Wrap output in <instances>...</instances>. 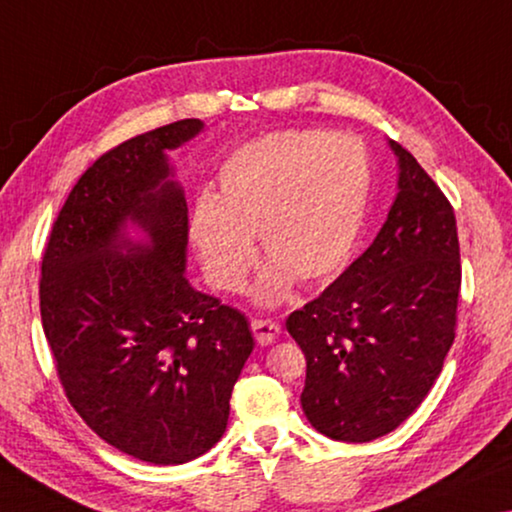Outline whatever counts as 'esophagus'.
Segmentation results:
<instances>
[{
    "label": "esophagus",
    "instance_id": "34e87169",
    "mask_svg": "<svg viewBox=\"0 0 512 512\" xmlns=\"http://www.w3.org/2000/svg\"><path fill=\"white\" fill-rule=\"evenodd\" d=\"M251 329H254V336L258 345H270L274 343V338L279 336L281 327L277 320H270V318H254L251 320Z\"/></svg>",
    "mask_w": 512,
    "mask_h": 512
}]
</instances>
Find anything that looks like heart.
<instances>
[{"mask_svg":"<svg viewBox=\"0 0 512 512\" xmlns=\"http://www.w3.org/2000/svg\"><path fill=\"white\" fill-rule=\"evenodd\" d=\"M371 192L364 146L320 130L270 132L226 157L217 192L201 194L190 238L217 290L238 293L256 261L254 235L272 258L258 286L277 302L293 279L322 286L336 279L355 251Z\"/></svg>","mask_w":512,"mask_h":512,"instance_id":"obj_1","label":"heart"}]
</instances>
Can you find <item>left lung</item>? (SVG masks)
Here are the masks:
<instances>
[{"label": "left lung", "instance_id": "left-lung-1", "mask_svg": "<svg viewBox=\"0 0 512 512\" xmlns=\"http://www.w3.org/2000/svg\"><path fill=\"white\" fill-rule=\"evenodd\" d=\"M391 148L398 196L373 245L286 320L306 357L302 410L338 442L396 430L442 373L458 322L453 206L410 151Z\"/></svg>", "mask_w": 512, "mask_h": 512}]
</instances>
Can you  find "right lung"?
I'll return each instance as SVG.
<instances>
[{
	"label": "right lung",
	"instance_id": "1",
	"mask_svg": "<svg viewBox=\"0 0 512 512\" xmlns=\"http://www.w3.org/2000/svg\"><path fill=\"white\" fill-rule=\"evenodd\" d=\"M183 119L100 155L54 219L41 320L61 387L98 437L151 465H183L224 435L231 391L254 350L249 320L185 277L190 219L164 151ZM125 221L148 246L122 238Z\"/></svg>",
	"mask_w": 512,
	"mask_h": 512
}]
</instances>
